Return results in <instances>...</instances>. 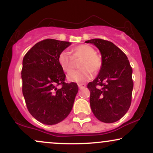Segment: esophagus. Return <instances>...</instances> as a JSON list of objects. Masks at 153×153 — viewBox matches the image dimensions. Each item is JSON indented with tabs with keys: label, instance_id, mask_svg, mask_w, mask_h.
<instances>
[{
	"label": "esophagus",
	"instance_id": "obj_1",
	"mask_svg": "<svg viewBox=\"0 0 153 153\" xmlns=\"http://www.w3.org/2000/svg\"><path fill=\"white\" fill-rule=\"evenodd\" d=\"M78 85L79 88H80V89L83 88H85V84H78Z\"/></svg>",
	"mask_w": 153,
	"mask_h": 153
}]
</instances>
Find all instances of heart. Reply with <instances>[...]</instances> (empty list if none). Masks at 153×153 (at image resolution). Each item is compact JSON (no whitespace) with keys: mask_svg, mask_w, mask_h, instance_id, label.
Listing matches in <instances>:
<instances>
[{"mask_svg":"<svg viewBox=\"0 0 153 153\" xmlns=\"http://www.w3.org/2000/svg\"><path fill=\"white\" fill-rule=\"evenodd\" d=\"M71 53L63 51L59 54L58 62L63 71L69 73L74 66L73 59H81L78 67L80 69L71 72L68 75V80L72 82H82L87 81L91 78V71L96 73L100 70L102 60L101 57L95 54L92 47L88 45H81L73 48Z\"/></svg>","mask_w":153,"mask_h":153,"instance_id":"b5f03b06","label":"heart"}]
</instances>
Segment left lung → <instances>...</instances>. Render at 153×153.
<instances>
[{"label":"left lung","instance_id":"left-lung-1","mask_svg":"<svg viewBox=\"0 0 153 153\" xmlns=\"http://www.w3.org/2000/svg\"><path fill=\"white\" fill-rule=\"evenodd\" d=\"M85 43L99 49L102 60L98 76L88 84L91 110L101 122H115L125 115L131 105L132 68L127 55L111 42L94 39Z\"/></svg>","mask_w":153,"mask_h":153}]
</instances>
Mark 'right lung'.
<instances>
[{"label": "right lung", "mask_w": 153, "mask_h": 153, "mask_svg": "<svg viewBox=\"0 0 153 153\" xmlns=\"http://www.w3.org/2000/svg\"><path fill=\"white\" fill-rule=\"evenodd\" d=\"M71 45L47 39L36 43L23 59L22 92L32 117L42 124L62 122L71 113L78 94L75 82L66 83L58 57ZM59 85L62 87L57 88Z\"/></svg>", "instance_id": "obj_1"}]
</instances>
